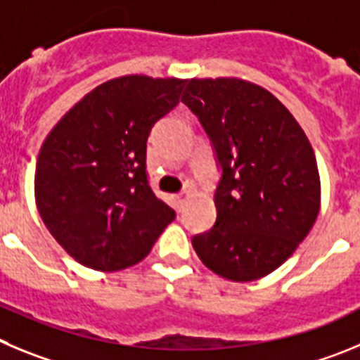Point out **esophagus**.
I'll list each match as a JSON object with an SVG mask.
<instances>
[{
	"mask_svg": "<svg viewBox=\"0 0 360 360\" xmlns=\"http://www.w3.org/2000/svg\"><path fill=\"white\" fill-rule=\"evenodd\" d=\"M184 199H186V193H184V192H181V193H177V195H174V202H176V208L177 210L183 208Z\"/></svg>",
	"mask_w": 360,
	"mask_h": 360,
	"instance_id": "1",
	"label": "esophagus"
}]
</instances>
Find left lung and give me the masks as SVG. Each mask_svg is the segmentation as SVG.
I'll return each instance as SVG.
<instances>
[{
    "instance_id": "obj_1",
    "label": "left lung",
    "mask_w": 360,
    "mask_h": 360,
    "mask_svg": "<svg viewBox=\"0 0 360 360\" xmlns=\"http://www.w3.org/2000/svg\"><path fill=\"white\" fill-rule=\"evenodd\" d=\"M181 100L199 118L222 170L215 224L192 238L197 257L226 280L267 276L319 213L312 145L289 109L248 80L192 79Z\"/></svg>"
}]
</instances>
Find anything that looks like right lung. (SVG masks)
<instances>
[{
    "label": "right lung",
    "instance_id": "add662e5",
    "mask_svg": "<svg viewBox=\"0 0 360 360\" xmlns=\"http://www.w3.org/2000/svg\"><path fill=\"white\" fill-rule=\"evenodd\" d=\"M186 80L127 75L100 84L46 136L35 204L48 231L79 264L120 271L143 260L174 219L152 192L147 140L179 103Z\"/></svg>",
    "mask_w": 360,
    "mask_h": 360
}]
</instances>
